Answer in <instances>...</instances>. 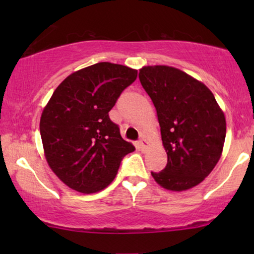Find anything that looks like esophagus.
Here are the masks:
<instances>
[{"label":"esophagus","instance_id":"34e87169","mask_svg":"<svg viewBox=\"0 0 254 254\" xmlns=\"http://www.w3.org/2000/svg\"><path fill=\"white\" fill-rule=\"evenodd\" d=\"M138 145H140V148L142 149V150H144V149H147L149 147V143L144 137H141L140 141H138Z\"/></svg>","mask_w":254,"mask_h":254}]
</instances>
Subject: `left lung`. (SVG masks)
<instances>
[{
	"instance_id": "1",
	"label": "left lung",
	"mask_w": 254,
	"mask_h": 254,
	"mask_svg": "<svg viewBox=\"0 0 254 254\" xmlns=\"http://www.w3.org/2000/svg\"><path fill=\"white\" fill-rule=\"evenodd\" d=\"M138 78L157 112L168 164L151 172L163 189L182 192L202 183L220 161L227 123L213 92L170 65H145Z\"/></svg>"
}]
</instances>
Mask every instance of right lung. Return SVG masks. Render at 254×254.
I'll list each match as a JSON object with an SVG mask.
<instances>
[{
  "instance_id": "obj_1",
  "label": "right lung",
  "mask_w": 254,
  "mask_h": 254,
  "mask_svg": "<svg viewBox=\"0 0 254 254\" xmlns=\"http://www.w3.org/2000/svg\"><path fill=\"white\" fill-rule=\"evenodd\" d=\"M137 77L136 69L99 62L74 71L55 89L40 118L46 161L59 179L79 193H96L116 178L135 148L109 112Z\"/></svg>"
}]
</instances>
